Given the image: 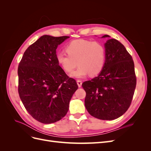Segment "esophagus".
Masks as SVG:
<instances>
[{"mask_svg": "<svg viewBox=\"0 0 151 151\" xmlns=\"http://www.w3.org/2000/svg\"><path fill=\"white\" fill-rule=\"evenodd\" d=\"M77 85H78V86L80 88V87H81L82 83H82V81L81 80H77Z\"/></svg>", "mask_w": 151, "mask_h": 151, "instance_id": "esophagus-1", "label": "esophagus"}]
</instances>
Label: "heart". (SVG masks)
<instances>
[{"label": "heart", "instance_id": "b5f03b06", "mask_svg": "<svg viewBox=\"0 0 151 151\" xmlns=\"http://www.w3.org/2000/svg\"><path fill=\"white\" fill-rule=\"evenodd\" d=\"M67 53H58L57 62L66 72H73L71 76L76 78L84 77L88 74L94 76L101 72L106 62V48L99 42L79 39L73 40L66 46Z\"/></svg>", "mask_w": 151, "mask_h": 151}]
</instances>
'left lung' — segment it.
Returning a JSON list of instances; mask_svg holds the SVG:
<instances>
[{
  "label": "left lung",
  "mask_w": 151,
  "mask_h": 151,
  "mask_svg": "<svg viewBox=\"0 0 151 151\" xmlns=\"http://www.w3.org/2000/svg\"><path fill=\"white\" fill-rule=\"evenodd\" d=\"M109 37L105 35L102 38ZM106 62L100 74L82 84L85 106L91 116L111 120L121 116L130 107L136 87L134 63L125 47L115 39L104 44Z\"/></svg>",
  "instance_id": "left-lung-1"
}]
</instances>
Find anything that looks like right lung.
I'll list each match as a JSON object with an SVG mask.
<instances>
[{
	"mask_svg": "<svg viewBox=\"0 0 151 151\" xmlns=\"http://www.w3.org/2000/svg\"><path fill=\"white\" fill-rule=\"evenodd\" d=\"M69 38L43 35L24 52L19 63L18 93L29 115L45 124L64 117L78 89L57 60L58 45Z\"/></svg>",
	"mask_w": 151,
	"mask_h": 151,
	"instance_id": "add662e5",
	"label": "right lung"
}]
</instances>
